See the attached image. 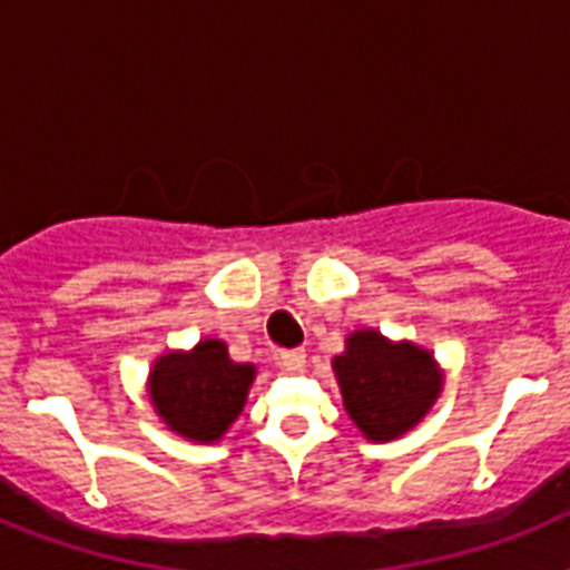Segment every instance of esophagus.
Instances as JSON below:
<instances>
[{
  "instance_id": "obj_1",
  "label": "esophagus",
  "mask_w": 570,
  "mask_h": 570,
  "mask_svg": "<svg viewBox=\"0 0 570 570\" xmlns=\"http://www.w3.org/2000/svg\"><path fill=\"white\" fill-rule=\"evenodd\" d=\"M277 366H284V370H289V373L302 370L304 348H281V352H277Z\"/></svg>"
}]
</instances>
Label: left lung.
<instances>
[{
  "mask_svg": "<svg viewBox=\"0 0 570 570\" xmlns=\"http://www.w3.org/2000/svg\"><path fill=\"white\" fill-rule=\"evenodd\" d=\"M348 416L370 441H393L423 420L441 393L432 355L411 343H387L375 331H357L334 357Z\"/></svg>",
  "mask_w": 570,
  "mask_h": 570,
  "instance_id": "8db88e82",
  "label": "left lung"
}]
</instances>
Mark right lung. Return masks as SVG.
<instances>
[{
  "label": "right lung",
  "mask_w": 570,
  "mask_h": 570,
  "mask_svg": "<svg viewBox=\"0 0 570 570\" xmlns=\"http://www.w3.org/2000/svg\"><path fill=\"white\" fill-rule=\"evenodd\" d=\"M254 366L233 364L227 346L204 340L189 355H165L150 373V399L174 432L191 441H218L239 416Z\"/></svg>",
  "instance_id": "obj_1"
}]
</instances>
